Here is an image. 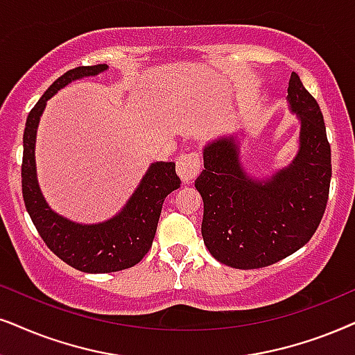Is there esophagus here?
I'll return each mask as SVG.
<instances>
[{
    "label": "esophagus",
    "mask_w": 355,
    "mask_h": 355,
    "mask_svg": "<svg viewBox=\"0 0 355 355\" xmlns=\"http://www.w3.org/2000/svg\"><path fill=\"white\" fill-rule=\"evenodd\" d=\"M201 170V159L198 152H187L177 159V173L183 183H190Z\"/></svg>",
    "instance_id": "esophagus-1"
}]
</instances>
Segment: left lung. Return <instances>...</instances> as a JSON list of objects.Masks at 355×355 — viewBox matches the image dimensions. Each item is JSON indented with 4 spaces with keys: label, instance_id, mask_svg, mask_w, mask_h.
I'll list each match as a JSON object with an SVG mask.
<instances>
[{
    "label": "left lung",
    "instance_id": "obj_1",
    "mask_svg": "<svg viewBox=\"0 0 355 355\" xmlns=\"http://www.w3.org/2000/svg\"><path fill=\"white\" fill-rule=\"evenodd\" d=\"M288 101L302 121L300 150L268 180L245 175L232 137L205 147V170L195 182L205 205L201 234L224 266L250 270L280 262L311 239L324 214L331 146L320 105L295 71Z\"/></svg>",
    "mask_w": 355,
    "mask_h": 355
}]
</instances>
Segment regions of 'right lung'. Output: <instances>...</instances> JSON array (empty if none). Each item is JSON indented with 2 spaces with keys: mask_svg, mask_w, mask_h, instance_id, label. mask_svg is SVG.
<instances>
[{
  "mask_svg": "<svg viewBox=\"0 0 355 355\" xmlns=\"http://www.w3.org/2000/svg\"><path fill=\"white\" fill-rule=\"evenodd\" d=\"M106 64L77 67L58 77L31 110L22 137V198L46 245L70 267L87 273H110L134 267L149 252L164 200L180 187L173 162L150 165L131 200L113 219L100 224L71 223L49 208L35 178V131L49 98L73 80L98 75Z\"/></svg>",
  "mask_w": 355,
  "mask_h": 355,
  "instance_id": "obj_1",
  "label": "right lung"
}]
</instances>
